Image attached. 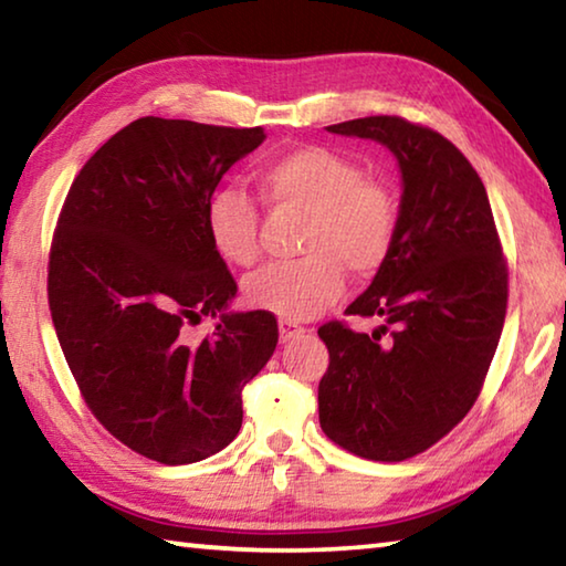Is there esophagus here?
<instances>
[{"mask_svg":"<svg viewBox=\"0 0 566 566\" xmlns=\"http://www.w3.org/2000/svg\"><path fill=\"white\" fill-rule=\"evenodd\" d=\"M306 329L302 327V324H296L292 319H280V337L282 342H292L296 337H302Z\"/></svg>","mask_w":566,"mask_h":566,"instance_id":"34e87169","label":"esophagus"}]
</instances>
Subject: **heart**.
<instances>
[{
  "mask_svg": "<svg viewBox=\"0 0 566 566\" xmlns=\"http://www.w3.org/2000/svg\"><path fill=\"white\" fill-rule=\"evenodd\" d=\"M264 202L306 217L294 262L264 266L244 284L254 310L302 322L342 294L344 266L375 276L399 232V205L385 181L364 175L339 149L306 145L274 157L256 171ZM205 229L214 252L234 266L260 260V212L242 189L222 187L207 199Z\"/></svg>",
  "mask_w": 566,
  "mask_h": 566,
  "instance_id": "1",
  "label": "heart"
}]
</instances>
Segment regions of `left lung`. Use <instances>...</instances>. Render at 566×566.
<instances>
[{
    "label": "left lung",
    "instance_id": "8db88e82",
    "mask_svg": "<svg viewBox=\"0 0 566 566\" xmlns=\"http://www.w3.org/2000/svg\"><path fill=\"white\" fill-rule=\"evenodd\" d=\"M327 129L385 145L401 202L387 264L344 312L381 324L319 327V424L352 454L405 462L452 432L482 391L504 327L506 260L482 179L442 134L387 114Z\"/></svg>",
    "mask_w": 566,
    "mask_h": 566
}]
</instances>
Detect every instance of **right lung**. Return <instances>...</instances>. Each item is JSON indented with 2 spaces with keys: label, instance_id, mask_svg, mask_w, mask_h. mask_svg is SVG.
Segmentation results:
<instances>
[{
  "label": "right lung",
  "instance_id": "add662e5",
  "mask_svg": "<svg viewBox=\"0 0 566 566\" xmlns=\"http://www.w3.org/2000/svg\"><path fill=\"white\" fill-rule=\"evenodd\" d=\"M264 129L142 117L94 151L56 219L46 294L99 424L159 464H191L242 427V389L280 339L270 312L226 314L237 282L205 229L224 171ZM223 315L207 338L189 326Z\"/></svg>",
  "mask_w": 566,
  "mask_h": 566
}]
</instances>
